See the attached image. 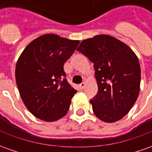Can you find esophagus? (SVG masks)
I'll return each mask as SVG.
<instances>
[{
	"label": "esophagus",
	"mask_w": 152,
	"mask_h": 152,
	"mask_svg": "<svg viewBox=\"0 0 152 152\" xmlns=\"http://www.w3.org/2000/svg\"><path fill=\"white\" fill-rule=\"evenodd\" d=\"M79 87H80V89H83L84 88H85V87H86V83L82 82L81 84H80Z\"/></svg>",
	"instance_id": "obj_1"
}]
</instances>
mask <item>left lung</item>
Instances as JSON below:
<instances>
[{"label": "left lung", "mask_w": 152, "mask_h": 152, "mask_svg": "<svg viewBox=\"0 0 152 152\" xmlns=\"http://www.w3.org/2000/svg\"><path fill=\"white\" fill-rule=\"evenodd\" d=\"M94 63L99 92L90 102L101 121L121 120L136 102L140 90L141 69L134 51L116 38L99 35L84 40L77 50Z\"/></svg>", "instance_id": "1"}]
</instances>
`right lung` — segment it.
<instances>
[{"label": "right lung", "mask_w": 152, "mask_h": 152, "mask_svg": "<svg viewBox=\"0 0 152 152\" xmlns=\"http://www.w3.org/2000/svg\"><path fill=\"white\" fill-rule=\"evenodd\" d=\"M79 40L45 34L25 48L15 68L22 100L31 114L45 121L63 117L77 91L66 79L63 65Z\"/></svg>", "instance_id": "1"}]
</instances>
